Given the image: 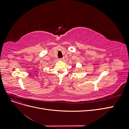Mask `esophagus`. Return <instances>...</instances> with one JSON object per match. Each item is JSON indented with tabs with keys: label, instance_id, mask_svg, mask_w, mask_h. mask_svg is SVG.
<instances>
[{
	"label": "esophagus",
	"instance_id": "1",
	"mask_svg": "<svg viewBox=\"0 0 129 129\" xmlns=\"http://www.w3.org/2000/svg\"><path fill=\"white\" fill-rule=\"evenodd\" d=\"M58 60H59V61H63V60H64V58H59V59H58Z\"/></svg>",
	"mask_w": 129,
	"mask_h": 129
}]
</instances>
